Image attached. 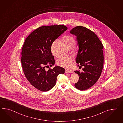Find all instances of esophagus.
Segmentation results:
<instances>
[{"mask_svg":"<svg viewBox=\"0 0 123 123\" xmlns=\"http://www.w3.org/2000/svg\"><path fill=\"white\" fill-rule=\"evenodd\" d=\"M65 73H72L73 72L72 71H70V70H65Z\"/></svg>","mask_w":123,"mask_h":123,"instance_id":"obj_1","label":"esophagus"}]
</instances>
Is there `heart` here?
Masks as SVG:
<instances>
[{
    "mask_svg": "<svg viewBox=\"0 0 123 123\" xmlns=\"http://www.w3.org/2000/svg\"><path fill=\"white\" fill-rule=\"evenodd\" d=\"M62 40L66 44L69 48H72L75 46L76 41L74 37L70 35H66L62 38ZM57 41H53L51 45V52L54 55H56L55 51V46ZM73 62V57L70 55H64L60 58L57 61V64L60 66L65 68H69L71 66Z\"/></svg>",
    "mask_w": 123,
    "mask_h": 123,
    "instance_id": "1",
    "label": "heart"
}]
</instances>
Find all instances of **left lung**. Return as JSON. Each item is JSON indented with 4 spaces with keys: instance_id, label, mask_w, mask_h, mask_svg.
<instances>
[{
    "instance_id": "1",
    "label": "left lung",
    "mask_w": 123,
    "mask_h": 123,
    "mask_svg": "<svg viewBox=\"0 0 123 123\" xmlns=\"http://www.w3.org/2000/svg\"><path fill=\"white\" fill-rule=\"evenodd\" d=\"M70 33L76 36L79 50L76 59L78 66H83V72L76 70L79 77L76 88L84 91L91 87L101 75L104 65L103 45L97 35L82 26L72 28Z\"/></svg>"
}]
</instances>
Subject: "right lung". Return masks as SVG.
I'll use <instances>...</instances> for the list:
<instances>
[{
  "instance_id": "1",
  "label": "right lung",
  "mask_w": 123,
  "mask_h": 123,
  "mask_svg": "<svg viewBox=\"0 0 123 123\" xmlns=\"http://www.w3.org/2000/svg\"><path fill=\"white\" fill-rule=\"evenodd\" d=\"M67 29L62 25L41 26L28 35L24 43L21 58L23 72L30 84L41 91L53 88L57 76L65 73L64 68L60 66L47 71L45 68L55 63L51 52L52 42Z\"/></svg>"
}]
</instances>
